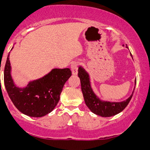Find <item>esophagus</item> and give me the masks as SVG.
Masks as SVG:
<instances>
[{
  "mask_svg": "<svg viewBox=\"0 0 150 150\" xmlns=\"http://www.w3.org/2000/svg\"><path fill=\"white\" fill-rule=\"evenodd\" d=\"M78 62H74L71 64V70H72V75H77L78 74Z\"/></svg>",
  "mask_w": 150,
  "mask_h": 150,
  "instance_id": "34e87169",
  "label": "esophagus"
}]
</instances>
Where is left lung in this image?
<instances>
[{"mask_svg":"<svg viewBox=\"0 0 150 150\" xmlns=\"http://www.w3.org/2000/svg\"><path fill=\"white\" fill-rule=\"evenodd\" d=\"M78 77L81 80V90H82L86 106L88 107L89 110L92 112L102 117H111L122 112L131 101L134 89H135L134 88L132 94L130 96V97L122 102H107V101H102L99 99V98L93 92L91 86L88 73L82 67H78ZM137 83V80L135 81V83Z\"/></svg>","mask_w":150,"mask_h":150,"instance_id":"1","label":"left lung"}]
</instances>
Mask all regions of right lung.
Listing matches in <instances>:
<instances>
[{
	"label": "right lung",
	"mask_w": 150,
	"mask_h": 150,
	"mask_svg": "<svg viewBox=\"0 0 150 150\" xmlns=\"http://www.w3.org/2000/svg\"><path fill=\"white\" fill-rule=\"evenodd\" d=\"M9 54L4 68V84L11 100L22 113L30 117H40L51 112L59 102L60 94L72 72L69 68L53 69L39 79L30 81L19 88L11 75Z\"/></svg>",
	"instance_id": "right-lung-1"
}]
</instances>
